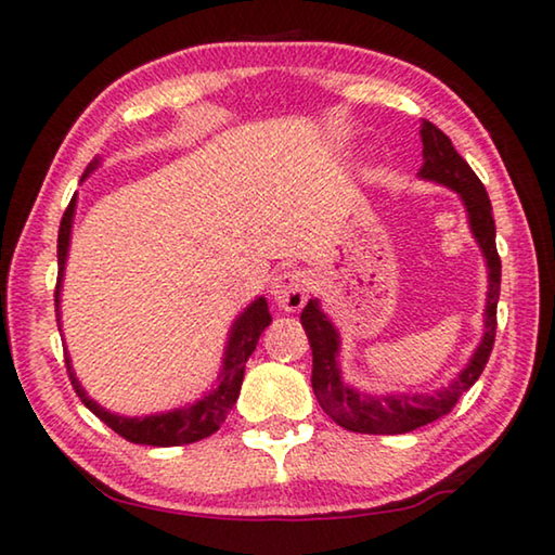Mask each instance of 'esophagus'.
<instances>
[{
  "mask_svg": "<svg viewBox=\"0 0 555 555\" xmlns=\"http://www.w3.org/2000/svg\"><path fill=\"white\" fill-rule=\"evenodd\" d=\"M308 291H311V276L300 269L281 271L274 279V284H271V296H274L281 311L286 313H294L304 308Z\"/></svg>",
  "mask_w": 555,
  "mask_h": 555,
  "instance_id": "obj_1",
  "label": "esophagus"
}]
</instances>
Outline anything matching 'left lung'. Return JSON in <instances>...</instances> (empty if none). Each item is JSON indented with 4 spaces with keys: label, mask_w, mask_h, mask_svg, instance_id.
Instances as JSON below:
<instances>
[{
    "label": "left lung",
    "mask_w": 555,
    "mask_h": 555,
    "mask_svg": "<svg viewBox=\"0 0 555 555\" xmlns=\"http://www.w3.org/2000/svg\"><path fill=\"white\" fill-rule=\"evenodd\" d=\"M421 142H424V168L421 178L443 183L453 188L463 198L469 228H473L475 240L480 242L485 251L487 267H490V294H487L485 308V337L477 352L473 354L467 367L460 372V377L450 384L448 389L434 393V397H364L354 389L347 387L337 372V333L333 323L321 313L318 300H308V306L300 313V325L306 327L308 343L313 350V374L311 384L315 399L321 409L331 416L337 426L354 434H409L413 428L448 416L457 399L480 379L487 360H490L494 335H496V300H500V281H502V261L496 255L494 242V218L492 203L487 195L485 185L473 168L467 166L463 156L455 152L450 139L440 131L434 121H424L421 127Z\"/></svg>",
    "instance_id": "1"
}]
</instances>
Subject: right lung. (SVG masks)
Listing matches in <instances>:
<instances>
[{
  "label": "right lung",
  "mask_w": 555,
  "mask_h": 555,
  "mask_svg": "<svg viewBox=\"0 0 555 555\" xmlns=\"http://www.w3.org/2000/svg\"><path fill=\"white\" fill-rule=\"evenodd\" d=\"M92 168H95V164L90 166V171ZM73 210H75V195L70 198L68 208H65L61 228H59V281H55V311H59L61 276H63L65 255H68ZM269 323H271L269 306L264 298H259L247 308V311L242 313L240 321L232 327L228 357H224V370H222L218 387H215L205 399L195 401L193 406L173 411V413H162V416H146V418L115 416V413L105 411L102 406H98L95 401L88 399V393L82 391L78 379H75V374L70 372L68 357H65V364H68V377H70L73 389L80 397V401L86 403L92 413H95L102 424H107L112 430H115L117 436L129 440V443H139V446H158V448L185 446V443H195V440L212 436L215 430L222 426L224 416L232 411L234 401H237V397H240V387L244 379V364H247L249 354L255 352L259 335L264 333V327Z\"/></svg>",
  "instance_id": "add662e5"
}]
</instances>
